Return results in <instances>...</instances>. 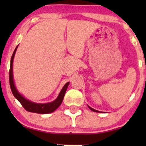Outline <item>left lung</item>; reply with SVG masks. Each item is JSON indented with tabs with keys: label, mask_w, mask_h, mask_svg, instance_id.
Returning a JSON list of instances; mask_svg holds the SVG:
<instances>
[{
	"label": "left lung",
	"mask_w": 146,
	"mask_h": 146,
	"mask_svg": "<svg viewBox=\"0 0 146 146\" xmlns=\"http://www.w3.org/2000/svg\"><path fill=\"white\" fill-rule=\"evenodd\" d=\"M88 108H90V109L92 110V111H94V112H96V113H100V111H98V110H95V109H93V108H91V107L88 106Z\"/></svg>",
	"instance_id": "left-lung-1"
}]
</instances>
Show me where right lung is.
<instances>
[{
  "mask_svg": "<svg viewBox=\"0 0 146 146\" xmlns=\"http://www.w3.org/2000/svg\"><path fill=\"white\" fill-rule=\"evenodd\" d=\"M18 45L15 48L14 53H13L12 56L11 58V64H10V69H9V84L10 88H11V92H12L14 96L18 100V102L21 104L22 106L24 107L26 110L31 113H36L39 114H47L51 113L54 112L58 107L60 106L62 102L63 101L64 97L66 90L67 89L69 82H67L64 86L62 89L60 91L59 95L58 96L56 100L53 102H50V103L46 104H37L32 102L29 100H27L21 94H20L19 92L16 89L15 86L14 78H13V61H14V58L16 53V50H17Z\"/></svg>",
  "mask_w": 146,
  "mask_h": 146,
  "instance_id": "1",
  "label": "right lung"
}]
</instances>
